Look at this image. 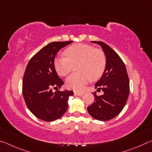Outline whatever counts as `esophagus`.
Segmentation results:
<instances>
[{"label":"esophagus","mask_w":152,"mask_h":152,"mask_svg":"<svg viewBox=\"0 0 152 152\" xmlns=\"http://www.w3.org/2000/svg\"><path fill=\"white\" fill-rule=\"evenodd\" d=\"M74 94L78 95V96H82V95L84 94V93H83V92H80L75 91V92H74Z\"/></svg>","instance_id":"obj_1"}]
</instances>
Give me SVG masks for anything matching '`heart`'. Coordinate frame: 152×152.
<instances>
[{"label": "heart", "instance_id": "obj_1", "mask_svg": "<svg viewBox=\"0 0 152 152\" xmlns=\"http://www.w3.org/2000/svg\"><path fill=\"white\" fill-rule=\"evenodd\" d=\"M67 57L58 56L54 60L56 70L59 75L65 76L77 66L78 72L74 73L66 80L67 86L76 91H82L91 80L101 78L106 68V57L101 50L93 46L78 43L65 50Z\"/></svg>", "mask_w": 152, "mask_h": 152}]
</instances>
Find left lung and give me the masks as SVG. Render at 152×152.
<instances>
[{
	"instance_id": "1",
	"label": "left lung",
	"mask_w": 152,
	"mask_h": 152,
	"mask_svg": "<svg viewBox=\"0 0 152 152\" xmlns=\"http://www.w3.org/2000/svg\"><path fill=\"white\" fill-rule=\"evenodd\" d=\"M101 45L106 57V68L95 88L102 90L103 94L94 92V102L87 107L91 116L95 119L109 121L117 117L125 106L129 94V80L127 70L119 56L102 42H91Z\"/></svg>"
}]
</instances>
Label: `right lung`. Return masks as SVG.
Instances as JSON below:
<instances>
[{"instance_id":"obj_1","label":"right lung","mask_w":152,"mask_h":152,"mask_svg":"<svg viewBox=\"0 0 152 152\" xmlns=\"http://www.w3.org/2000/svg\"><path fill=\"white\" fill-rule=\"evenodd\" d=\"M54 42L38 51L29 60L23 79V95L29 110L45 121L60 118L68 109L71 91L53 92L52 87L60 88L64 84L56 71L54 60L58 51L72 43Z\"/></svg>"}]
</instances>
